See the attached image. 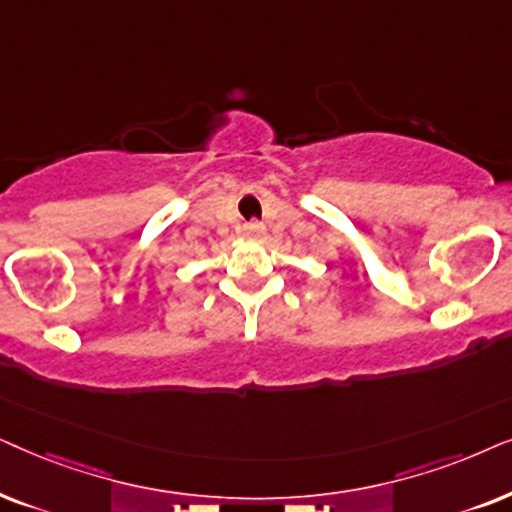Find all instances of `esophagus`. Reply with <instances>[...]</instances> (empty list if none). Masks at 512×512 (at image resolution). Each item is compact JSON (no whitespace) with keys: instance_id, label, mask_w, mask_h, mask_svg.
<instances>
[{"instance_id":"obj_1","label":"esophagus","mask_w":512,"mask_h":512,"mask_svg":"<svg viewBox=\"0 0 512 512\" xmlns=\"http://www.w3.org/2000/svg\"><path fill=\"white\" fill-rule=\"evenodd\" d=\"M243 236H245V238H262V236H264V224H260V222L245 224V227H243Z\"/></svg>"}]
</instances>
